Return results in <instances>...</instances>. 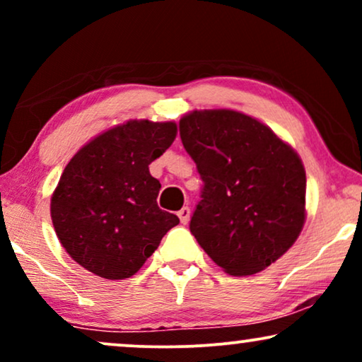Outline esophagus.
Wrapping results in <instances>:
<instances>
[{
    "label": "esophagus",
    "instance_id": "esophagus-1",
    "mask_svg": "<svg viewBox=\"0 0 362 362\" xmlns=\"http://www.w3.org/2000/svg\"><path fill=\"white\" fill-rule=\"evenodd\" d=\"M177 216H180L181 224H187V222H189V217H191V209L187 206H185L182 209H180V212H177Z\"/></svg>",
    "mask_w": 362,
    "mask_h": 362
}]
</instances>
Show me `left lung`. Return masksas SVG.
<instances>
[{
    "instance_id": "1",
    "label": "left lung",
    "mask_w": 362,
    "mask_h": 362,
    "mask_svg": "<svg viewBox=\"0 0 362 362\" xmlns=\"http://www.w3.org/2000/svg\"><path fill=\"white\" fill-rule=\"evenodd\" d=\"M180 135L204 181L189 229L229 275L265 270L295 244L306 219V175L293 148L230 108L194 110Z\"/></svg>"
}]
</instances>
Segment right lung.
Returning a JSON list of instances; mask_svg holds the SVG:
<instances>
[{
  "instance_id": "1",
  "label": "right lung",
  "mask_w": 362,
  "mask_h": 362,
  "mask_svg": "<svg viewBox=\"0 0 362 362\" xmlns=\"http://www.w3.org/2000/svg\"><path fill=\"white\" fill-rule=\"evenodd\" d=\"M175 122L128 120L86 143L51 197L54 230L78 265L107 280L130 279L180 224L161 211L150 166L175 141Z\"/></svg>"
}]
</instances>
